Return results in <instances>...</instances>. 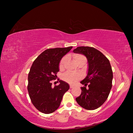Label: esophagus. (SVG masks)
I'll return each mask as SVG.
<instances>
[{
	"mask_svg": "<svg viewBox=\"0 0 133 133\" xmlns=\"http://www.w3.org/2000/svg\"><path fill=\"white\" fill-rule=\"evenodd\" d=\"M74 88V86L73 85H70V88Z\"/></svg>",
	"mask_w": 133,
	"mask_h": 133,
	"instance_id": "esophagus-1",
	"label": "esophagus"
}]
</instances>
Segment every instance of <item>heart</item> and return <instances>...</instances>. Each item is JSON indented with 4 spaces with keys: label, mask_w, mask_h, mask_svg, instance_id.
<instances>
[{
    "label": "heart",
    "mask_w": 133,
    "mask_h": 133,
    "mask_svg": "<svg viewBox=\"0 0 133 133\" xmlns=\"http://www.w3.org/2000/svg\"><path fill=\"white\" fill-rule=\"evenodd\" d=\"M74 58L75 59V61L77 64L79 62L83 61V60H85V61H87L85 57L82 54H75L74 56ZM66 60V57H64L62 58L59 64L60 69H62L63 67L64 64ZM81 77L82 75L79 73H70V72H68V73H66L65 74H64V75L63 76V79L65 82L70 84H74L77 82L81 78Z\"/></svg>",
    "instance_id": "1"
}]
</instances>
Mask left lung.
I'll use <instances>...</instances> for the list:
<instances>
[{
    "instance_id": "left-lung-1",
    "label": "left lung",
    "mask_w": 133,
    "mask_h": 133,
    "mask_svg": "<svg viewBox=\"0 0 133 133\" xmlns=\"http://www.w3.org/2000/svg\"><path fill=\"white\" fill-rule=\"evenodd\" d=\"M73 52L85 55L88 63L87 75L80 82L84 87L81 88L82 93L76 101L87 110L96 109L106 101L112 87L113 75L109 60L92 47L79 46Z\"/></svg>"
}]
</instances>
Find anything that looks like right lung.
Segmentation results:
<instances>
[{"mask_svg":"<svg viewBox=\"0 0 133 133\" xmlns=\"http://www.w3.org/2000/svg\"><path fill=\"white\" fill-rule=\"evenodd\" d=\"M72 48L48 49L38 56L31 66L28 91L34 106L44 114L57 110L64 93L69 89V84L63 80H59L58 85L52 87L51 80L55 79L60 60Z\"/></svg>","mask_w":133,"mask_h":133,"instance_id":"add662e5","label":"right lung"}]
</instances>
